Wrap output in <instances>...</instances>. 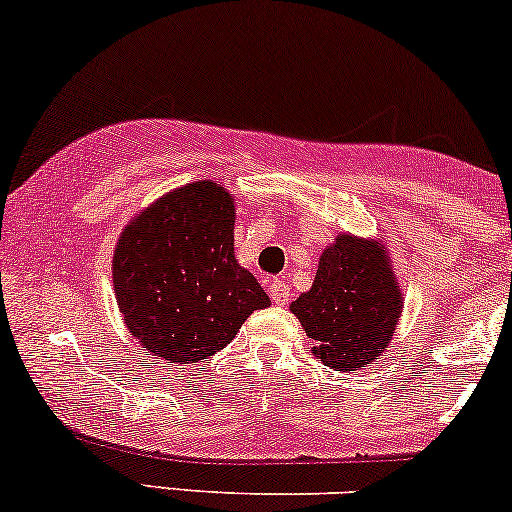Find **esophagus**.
Listing matches in <instances>:
<instances>
[{
    "label": "esophagus",
    "instance_id": "34e87169",
    "mask_svg": "<svg viewBox=\"0 0 512 512\" xmlns=\"http://www.w3.org/2000/svg\"><path fill=\"white\" fill-rule=\"evenodd\" d=\"M269 295L276 305H288L293 300V291L288 288V283H283L281 279H274L269 283Z\"/></svg>",
    "mask_w": 512,
    "mask_h": 512
}]
</instances>
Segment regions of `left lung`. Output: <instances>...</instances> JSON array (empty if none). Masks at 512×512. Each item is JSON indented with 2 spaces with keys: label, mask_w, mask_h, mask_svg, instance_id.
Wrapping results in <instances>:
<instances>
[{
  "label": "left lung",
  "mask_w": 512,
  "mask_h": 512,
  "mask_svg": "<svg viewBox=\"0 0 512 512\" xmlns=\"http://www.w3.org/2000/svg\"><path fill=\"white\" fill-rule=\"evenodd\" d=\"M315 341V357L336 372L374 365L396 334L403 295L379 240L341 233L319 257L315 283L291 305Z\"/></svg>",
  "instance_id": "obj_1"
}]
</instances>
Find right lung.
<instances>
[{"mask_svg": "<svg viewBox=\"0 0 512 512\" xmlns=\"http://www.w3.org/2000/svg\"><path fill=\"white\" fill-rule=\"evenodd\" d=\"M229 190L195 181L159 197L121 231L114 293L128 331L174 365L207 360L269 305L233 255Z\"/></svg>", "mask_w": 512, "mask_h": 512, "instance_id": "1", "label": "right lung"}]
</instances>
